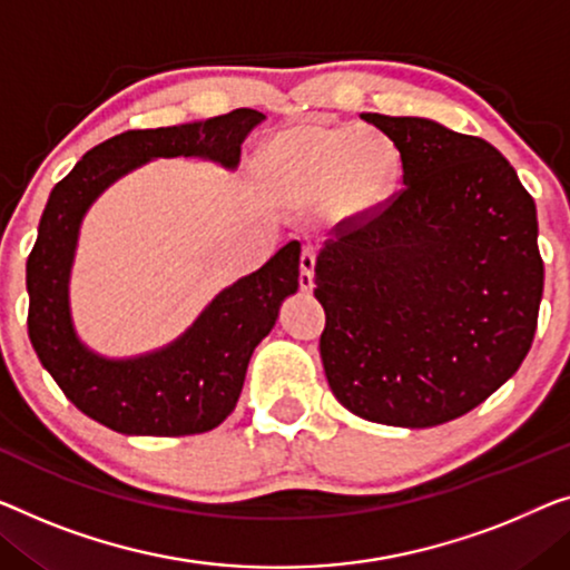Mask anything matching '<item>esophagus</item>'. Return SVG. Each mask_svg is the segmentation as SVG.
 <instances>
[{"label":"esophagus","mask_w":570,"mask_h":570,"mask_svg":"<svg viewBox=\"0 0 570 570\" xmlns=\"http://www.w3.org/2000/svg\"><path fill=\"white\" fill-rule=\"evenodd\" d=\"M314 263H317V248L304 245L299 256V286L304 294H309L314 288Z\"/></svg>","instance_id":"1"}]
</instances>
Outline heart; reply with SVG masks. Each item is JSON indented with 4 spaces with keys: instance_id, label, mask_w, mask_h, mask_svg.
Masks as SVG:
<instances>
[{
    "instance_id": "obj_1",
    "label": "heart",
    "mask_w": 570,
    "mask_h": 570,
    "mask_svg": "<svg viewBox=\"0 0 570 570\" xmlns=\"http://www.w3.org/2000/svg\"><path fill=\"white\" fill-rule=\"evenodd\" d=\"M263 189L284 207H322L337 223L368 217L392 199L402 156L373 127L299 122L258 150Z\"/></svg>"
}]
</instances>
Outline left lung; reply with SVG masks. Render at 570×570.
<instances>
[{"label": "left lung", "mask_w": 570, "mask_h": 570, "mask_svg": "<svg viewBox=\"0 0 570 570\" xmlns=\"http://www.w3.org/2000/svg\"><path fill=\"white\" fill-rule=\"evenodd\" d=\"M361 117L394 140L404 189L320 250L322 366L347 412L435 428L487 402L530 351L538 212L491 142L424 117Z\"/></svg>", "instance_id": "left-lung-1"}]
</instances>
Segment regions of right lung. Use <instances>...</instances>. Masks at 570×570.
<instances>
[{
	"instance_id": "1",
	"label": "right lung",
	"mask_w": 570,
	"mask_h": 570,
	"mask_svg": "<svg viewBox=\"0 0 570 570\" xmlns=\"http://www.w3.org/2000/svg\"><path fill=\"white\" fill-rule=\"evenodd\" d=\"M266 120L256 109L204 122L127 130L91 148L50 191L28 258V333L61 392L105 428L122 435H199L235 410L250 355L276 325L278 307L299 288V240L286 243L250 276L212 299L174 343L135 358H105L73 330L68 282L81 219L101 191L153 158L199 156L225 168Z\"/></svg>"
}]
</instances>
